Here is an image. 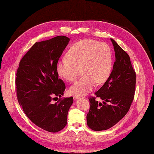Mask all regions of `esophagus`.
Instances as JSON below:
<instances>
[{
    "label": "esophagus",
    "mask_w": 154,
    "mask_h": 154,
    "mask_svg": "<svg viewBox=\"0 0 154 154\" xmlns=\"http://www.w3.org/2000/svg\"><path fill=\"white\" fill-rule=\"evenodd\" d=\"M80 98H82V96H77V95H75L74 96V98L75 99H79Z\"/></svg>",
    "instance_id": "esophagus-1"
}]
</instances>
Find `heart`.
Masks as SVG:
<instances>
[{
  "instance_id": "b5f03b06",
  "label": "heart",
  "mask_w": 154,
  "mask_h": 154,
  "mask_svg": "<svg viewBox=\"0 0 154 154\" xmlns=\"http://www.w3.org/2000/svg\"><path fill=\"white\" fill-rule=\"evenodd\" d=\"M67 58L57 62L56 71L60 76L74 82L82 72L81 79L69 88L73 95L83 96L97 84L109 79L113 69V54L107 44L94 39H83L70 47Z\"/></svg>"
}]
</instances>
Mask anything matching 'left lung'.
Here are the masks:
<instances>
[{
    "mask_svg": "<svg viewBox=\"0 0 154 154\" xmlns=\"http://www.w3.org/2000/svg\"><path fill=\"white\" fill-rule=\"evenodd\" d=\"M116 61L111 74L104 85L95 92L103 103L90 97V110L87 115L88 127L94 131L110 128L126 116L133 101L136 72L130 57L113 38Z\"/></svg>",
    "mask_w": 154,
    "mask_h": 154,
    "instance_id": "left-lung-1",
    "label": "left lung"
}]
</instances>
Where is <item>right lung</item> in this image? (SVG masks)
<instances>
[{
  "label": "right lung",
  "mask_w": 154,
  "mask_h": 154,
  "mask_svg": "<svg viewBox=\"0 0 154 154\" xmlns=\"http://www.w3.org/2000/svg\"><path fill=\"white\" fill-rule=\"evenodd\" d=\"M69 38L58 36L36 42L20 60L15 85L17 97L24 113L32 123L50 132L60 131L67 124V115L73 98H61L65 90L58 78L56 63Z\"/></svg>",
  "instance_id": "obj_1"
}]
</instances>
